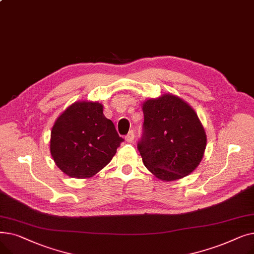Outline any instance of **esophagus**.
Wrapping results in <instances>:
<instances>
[{
    "instance_id": "esophagus-1",
    "label": "esophagus",
    "mask_w": 254,
    "mask_h": 254,
    "mask_svg": "<svg viewBox=\"0 0 254 254\" xmlns=\"http://www.w3.org/2000/svg\"><path fill=\"white\" fill-rule=\"evenodd\" d=\"M135 140V134H134V130H129L128 134L126 136V141L128 143L134 142Z\"/></svg>"
}]
</instances>
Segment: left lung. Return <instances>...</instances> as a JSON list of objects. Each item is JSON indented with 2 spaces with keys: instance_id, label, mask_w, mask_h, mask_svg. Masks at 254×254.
I'll return each mask as SVG.
<instances>
[{
  "instance_id": "1",
  "label": "left lung",
  "mask_w": 254,
  "mask_h": 254,
  "mask_svg": "<svg viewBox=\"0 0 254 254\" xmlns=\"http://www.w3.org/2000/svg\"><path fill=\"white\" fill-rule=\"evenodd\" d=\"M144 131L138 149L145 167L163 181L190 175L201 163L207 145L197 114L181 98L165 93L145 101Z\"/></svg>"
}]
</instances>
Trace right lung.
Returning a JSON list of instances; mask_svg holds the SVG:
<instances>
[{
    "instance_id": "1",
    "label": "right lung",
    "mask_w": 254,
    "mask_h": 254,
    "mask_svg": "<svg viewBox=\"0 0 254 254\" xmlns=\"http://www.w3.org/2000/svg\"><path fill=\"white\" fill-rule=\"evenodd\" d=\"M124 141L106 118L99 102L80 101L56 120L50 135V153L65 175L87 179L108 165Z\"/></svg>"
}]
</instances>
